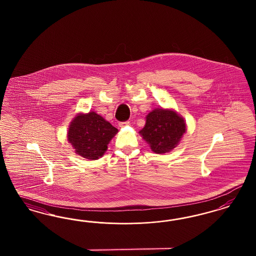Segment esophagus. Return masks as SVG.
Listing matches in <instances>:
<instances>
[{
	"instance_id": "obj_1",
	"label": "esophagus",
	"mask_w": 256,
	"mask_h": 256,
	"mask_svg": "<svg viewBox=\"0 0 256 256\" xmlns=\"http://www.w3.org/2000/svg\"><path fill=\"white\" fill-rule=\"evenodd\" d=\"M130 123L128 121V122H122V123H119V126L120 128H124V126H130Z\"/></svg>"
}]
</instances>
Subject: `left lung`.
<instances>
[{
    "mask_svg": "<svg viewBox=\"0 0 256 256\" xmlns=\"http://www.w3.org/2000/svg\"><path fill=\"white\" fill-rule=\"evenodd\" d=\"M140 135L156 154L169 153L176 148L186 132L184 118L172 108H156L146 117Z\"/></svg>",
    "mask_w": 256,
    "mask_h": 256,
    "instance_id": "left-lung-1",
    "label": "left lung"
}]
</instances>
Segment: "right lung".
I'll list each match as a JSON object with an SVG mask.
<instances>
[{
    "label": "right lung",
    "instance_id": "right-lung-1",
    "mask_svg": "<svg viewBox=\"0 0 256 256\" xmlns=\"http://www.w3.org/2000/svg\"><path fill=\"white\" fill-rule=\"evenodd\" d=\"M118 130L96 112H80L70 122L68 140L75 153L89 160L100 158Z\"/></svg>",
    "mask_w": 256,
    "mask_h": 256
}]
</instances>
